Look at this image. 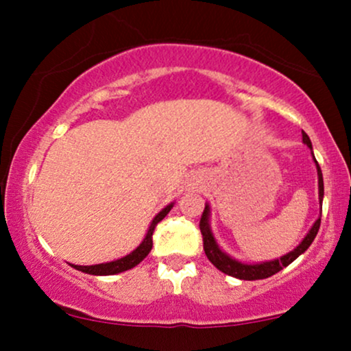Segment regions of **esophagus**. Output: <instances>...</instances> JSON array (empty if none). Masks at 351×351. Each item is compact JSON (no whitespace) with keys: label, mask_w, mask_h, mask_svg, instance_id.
Returning a JSON list of instances; mask_svg holds the SVG:
<instances>
[{"label":"esophagus","mask_w":351,"mask_h":351,"mask_svg":"<svg viewBox=\"0 0 351 351\" xmlns=\"http://www.w3.org/2000/svg\"><path fill=\"white\" fill-rule=\"evenodd\" d=\"M199 183H201V180L196 176V178H193L191 181H189V186H198Z\"/></svg>","instance_id":"obj_1"}]
</instances>
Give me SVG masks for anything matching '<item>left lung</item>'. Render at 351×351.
Here are the masks:
<instances>
[{
    "instance_id": "left-lung-1",
    "label": "left lung",
    "mask_w": 351,
    "mask_h": 351,
    "mask_svg": "<svg viewBox=\"0 0 351 351\" xmlns=\"http://www.w3.org/2000/svg\"><path fill=\"white\" fill-rule=\"evenodd\" d=\"M302 142H304L310 148V152H312V158H313V162H315L317 176H318V204L322 206V203H324V176H322L320 167H318L315 156H313L312 142H310L308 135L305 134V132H302ZM320 216H322V211H320ZM320 216H318V219L312 224L310 231L305 234L304 239L300 241L299 245H297L295 249H292L291 252L284 254V256L277 257V259H272V261L249 264V263H241V261L234 259V257H231L229 254H226L223 249L219 247L215 234H213L211 224H209V217H211V206H209V203H206V206H204V211H203V216H201V221H199V229H201V234H203L204 252H206V257L211 261V264L215 265V267L219 269L221 272L228 274V276L236 277V279H241V280L267 279V277H271V276H274V274L282 271L284 267H287V265L293 263V261H295L300 254H304L305 251H307V249L310 247V244H312L313 239H315L318 228H320Z\"/></svg>"
}]
</instances>
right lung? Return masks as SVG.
Segmentation results:
<instances>
[{"mask_svg":"<svg viewBox=\"0 0 351 351\" xmlns=\"http://www.w3.org/2000/svg\"><path fill=\"white\" fill-rule=\"evenodd\" d=\"M173 204L175 203H170L168 206H165L162 211L158 213V215L153 217L142 243H140L138 247L134 249L130 254H127V256L120 257V259H117V261H112V263H104V264H95V265H75V264H71V265L80 272L90 274V276H115V274L125 272V271H128V269H134L135 265H138L145 259V257L150 254L152 245H153L152 236H153V231H155V226L163 219L165 216L168 215V213L171 211Z\"/></svg>","mask_w":351,"mask_h":351,"instance_id":"obj_1","label":"right lung"}]
</instances>
